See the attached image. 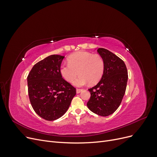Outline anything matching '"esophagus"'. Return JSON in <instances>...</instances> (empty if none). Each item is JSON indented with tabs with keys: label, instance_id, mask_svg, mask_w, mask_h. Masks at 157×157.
I'll return each mask as SVG.
<instances>
[{
	"label": "esophagus",
	"instance_id": "1",
	"mask_svg": "<svg viewBox=\"0 0 157 157\" xmlns=\"http://www.w3.org/2000/svg\"><path fill=\"white\" fill-rule=\"evenodd\" d=\"M82 91V89H77V90H76V92H77V94H79L80 92H81Z\"/></svg>",
	"mask_w": 157,
	"mask_h": 157
}]
</instances>
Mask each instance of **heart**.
<instances>
[{
    "mask_svg": "<svg viewBox=\"0 0 157 157\" xmlns=\"http://www.w3.org/2000/svg\"><path fill=\"white\" fill-rule=\"evenodd\" d=\"M68 63L61 65L59 73L67 82L72 81L78 73L80 75L73 81L75 86H83L89 82L96 84L103 75L104 61L98 54L83 51L76 52L69 57Z\"/></svg>",
    "mask_w": 157,
    "mask_h": 157,
    "instance_id": "1",
    "label": "heart"
}]
</instances>
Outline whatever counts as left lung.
Here are the masks:
<instances>
[{
  "label": "left lung",
  "mask_w": 157,
  "mask_h": 157,
  "mask_svg": "<svg viewBox=\"0 0 157 157\" xmlns=\"http://www.w3.org/2000/svg\"><path fill=\"white\" fill-rule=\"evenodd\" d=\"M97 52L104 61V72L99 82L88 89L91 96L87 103L90 111L102 117L111 115L120 106L128 81L126 66L120 58L105 48Z\"/></svg>",
  "instance_id": "8db88e82"
}]
</instances>
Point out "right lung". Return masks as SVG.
I'll return each mask as SVG.
<instances>
[{
    "label": "right lung",
    "instance_id": "1",
    "mask_svg": "<svg viewBox=\"0 0 157 157\" xmlns=\"http://www.w3.org/2000/svg\"><path fill=\"white\" fill-rule=\"evenodd\" d=\"M64 56L51 55L33 66L27 77L28 94L35 113L46 121H55L67 112L75 88L59 73Z\"/></svg>",
    "mask_w": 157,
    "mask_h": 157
}]
</instances>
